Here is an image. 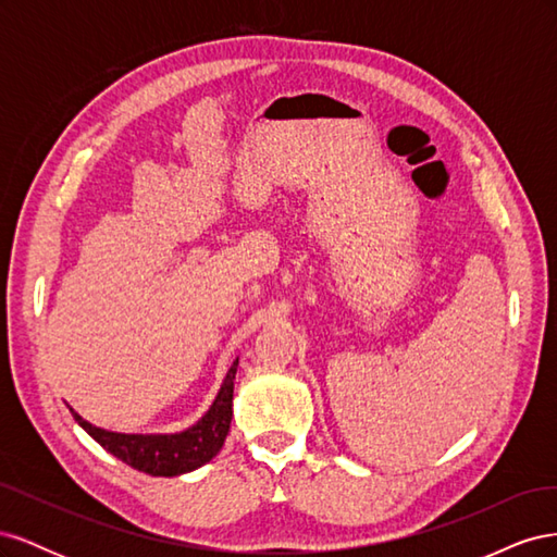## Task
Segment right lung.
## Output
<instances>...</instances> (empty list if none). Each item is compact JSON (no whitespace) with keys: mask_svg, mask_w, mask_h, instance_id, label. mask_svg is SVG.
I'll return each instance as SVG.
<instances>
[{"mask_svg":"<svg viewBox=\"0 0 557 557\" xmlns=\"http://www.w3.org/2000/svg\"><path fill=\"white\" fill-rule=\"evenodd\" d=\"M237 364L234 360L230 372L221 385L211 409L205 413L197 425L178 434H117L107 432L102 428L90 425L74 409H70L76 423L86 430L92 440L104 446L117 460L144 471L150 476H178L185 471H193L201 465L213 460L218 450L223 448L225 436L230 432L232 420V393L234 376H237Z\"/></svg>","mask_w":557,"mask_h":557,"instance_id":"obj_1","label":"right lung"}]
</instances>
